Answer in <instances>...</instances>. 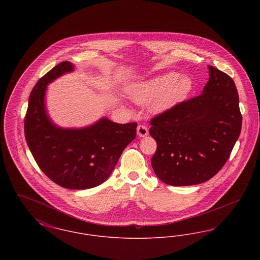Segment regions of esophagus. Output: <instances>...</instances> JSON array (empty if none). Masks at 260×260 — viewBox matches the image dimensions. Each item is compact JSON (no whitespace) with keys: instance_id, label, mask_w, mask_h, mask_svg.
I'll return each mask as SVG.
<instances>
[{"instance_id":"obj_1","label":"esophagus","mask_w":260,"mask_h":260,"mask_svg":"<svg viewBox=\"0 0 260 260\" xmlns=\"http://www.w3.org/2000/svg\"><path fill=\"white\" fill-rule=\"evenodd\" d=\"M137 135L139 137H144L148 135V128L144 124H139L137 126Z\"/></svg>"}]
</instances>
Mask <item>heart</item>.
Segmentation results:
<instances>
[{
    "mask_svg": "<svg viewBox=\"0 0 260 260\" xmlns=\"http://www.w3.org/2000/svg\"><path fill=\"white\" fill-rule=\"evenodd\" d=\"M194 88L190 76L174 71L157 75L128 87L127 92L138 104L152 102V109L157 113L171 110L188 99Z\"/></svg>",
    "mask_w": 260,
    "mask_h": 260,
    "instance_id": "obj_1",
    "label": "heart"
}]
</instances>
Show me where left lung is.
Segmentation results:
<instances>
[{"label": "left lung", "mask_w": 260, "mask_h": 260, "mask_svg": "<svg viewBox=\"0 0 260 260\" xmlns=\"http://www.w3.org/2000/svg\"><path fill=\"white\" fill-rule=\"evenodd\" d=\"M202 94L151 119L157 142L151 165L166 184L189 186L208 181L229 159L242 128L233 79L209 66Z\"/></svg>", "instance_id": "obj_1"}]
</instances>
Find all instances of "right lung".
<instances>
[{
	"label": "right lung",
	"mask_w": 260,
	"mask_h": 260,
	"mask_svg": "<svg viewBox=\"0 0 260 260\" xmlns=\"http://www.w3.org/2000/svg\"><path fill=\"white\" fill-rule=\"evenodd\" d=\"M73 70L71 62L63 61L38 81L28 101L24 133L43 173L61 187L84 190L110 176L124 149L136 138L137 124H117L107 118L83 128L53 124L45 106L47 86Z\"/></svg>",
	"instance_id": "right-lung-1"
}]
</instances>
